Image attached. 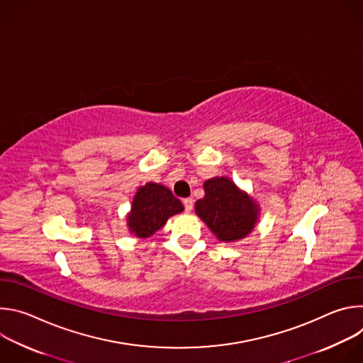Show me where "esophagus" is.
Masks as SVG:
<instances>
[{
  "instance_id": "34e87169",
  "label": "esophagus",
  "mask_w": 363,
  "mask_h": 363,
  "mask_svg": "<svg viewBox=\"0 0 363 363\" xmlns=\"http://www.w3.org/2000/svg\"><path fill=\"white\" fill-rule=\"evenodd\" d=\"M182 202H184V206H185V211L191 213L192 211V206H194V199L192 198H184Z\"/></svg>"
}]
</instances>
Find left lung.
Masks as SVG:
<instances>
[{
  "label": "left lung",
  "instance_id": "obj_1",
  "mask_svg": "<svg viewBox=\"0 0 363 363\" xmlns=\"http://www.w3.org/2000/svg\"><path fill=\"white\" fill-rule=\"evenodd\" d=\"M203 198L195 202V214L221 242H235L255 228L260 205L228 177H214L203 182Z\"/></svg>",
  "mask_w": 363,
  "mask_h": 363
}]
</instances>
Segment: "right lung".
<instances>
[{
    "label": "right lung",
    "instance_id": "right-lung-1",
    "mask_svg": "<svg viewBox=\"0 0 363 363\" xmlns=\"http://www.w3.org/2000/svg\"><path fill=\"white\" fill-rule=\"evenodd\" d=\"M182 211V202L168 186L147 182L133 195L130 211L126 216L128 230L136 238H149L167 224L168 218Z\"/></svg>",
    "mask_w": 363,
    "mask_h": 363
}]
</instances>
